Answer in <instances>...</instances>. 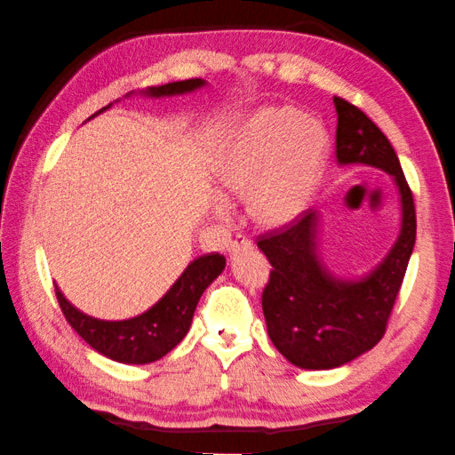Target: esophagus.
Wrapping results in <instances>:
<instances>
[{
    "label": "esophagus",
    "mask_w": 455,
    "mask_h": 455,
    "mask_svg": "<svg viewBox=\"0 0 455 455\" xmlns=\"http://www.w3.org/2000/svg\"><path fill=\"white\" fill-rule=\"evenodd\" d=\"M250 245H251V242L248 240V237L242 235V234H237V235L234 237V242L229 243V251H232V254H235L237 250H242V248H250Z\"/></svg>",
    "instance_id": "34e87169"
}]
</instances>
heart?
I'll return each mask as SVG.
<instances>
[{
	"mask_svg": "<svg viewBox=\"0 0 455 455\" xmlns=\"http://www.w3.org/2000/svg\"><path fill=\"white\" fill-rule=\"evenodd\" d=\"M329 159V135L300 110L266 108L248 118L223 153L220 183L232 193H250V212L264 228L294 221L310 205ZM228 212V201L215 199Z\"/></svg>",
	"mask_w": 455,
	"mask_h": 455,
	"instance_id": "heart-1",
	"label": "heart"
}]
</instances>
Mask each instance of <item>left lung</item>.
<instances>
[{"instance_id":"8db88e82","label":"left lung","mask_w":455,"mask_h":455,"mask_svg":"<svg viewBox=\"0 0 455 455\" xmlns=\"http://www.w3.org/2000/svg\"><path fill=\"white\" fill-rule=\"evenodd\" d=\"M337 107V159L364 163L395 177L403 221L397 243L383 264L359 282L334 280L315 254L316 213L258 235L272 270L262 292L267 334L286 359L302 369H334L383 339L415 245V204L395 148L371 118L340 96Z\"/></svg>"}]
</instances>
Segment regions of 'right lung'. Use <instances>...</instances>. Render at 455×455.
<instances>
[{
    "mask_svg": "<svg viewBox=\"0 0 455 455\" xmlns=\"http://www.w3.org/2000/svg\"><path fill=\"white\" fill-rule=\"evenodd\" d=\"M199 86H204V80L189 78L161 86H148L147 94H183L196 91ZM223 267H226V258L218 251L199 256L185 267V272L171 286L169 292L151 310L129 320H116V323L82 315L66 300L58 286H54V290L64 318L94 351L118 363L145 364L165 356L183 340L191 326L193 312H196L201 294L220 276Z\"/></svg>",
    "mask_w": 455,
    "mask_h": 455,
    "instance_id": "obj_1",
    "label": "right lung"
}]
</instances>
